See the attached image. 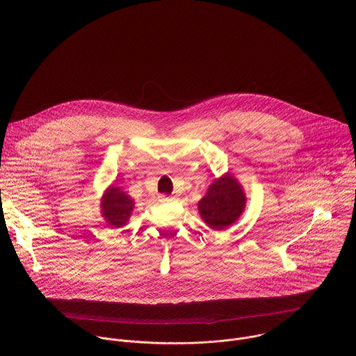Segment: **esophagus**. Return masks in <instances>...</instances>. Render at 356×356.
Returning a JSON list of instances; mask_svg holds the SVG:
<instances>
[{
    "instance_id": "obj_1",
    "label": "esophagus",
    "mask_w": 356,
    "mask_h": 356,
    "mask_svg": "<svg viewBox=\"0 0 356 356\" xmlns=\"http://www.w3.org/2000/svg\"><path fill=\"white\" fill-rule=\"evenodd\" d=\"M175 200V197L173 195H159V201L161 202H170V201H173Z\"/></svg>"
}]
</instances>
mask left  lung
Returning a JSON list of instances; mask_svg holds the SVG:
<instances>
[{"label":"left lung","mask_w":356,"mask_h":356,"mask_svg":"<svg viewBox=\"0 0 356 356\" xmlns=\"http://www.w3.org/2000/svg\"><path fill=\"white\" fill-rule=\"evenodd\" d=\"M246 194L234 175L225 173L216 179L198 201V213L214 231H222L232 225L245 211Z\"/></svg>","instance_id":"obj_1"}]
</instances>
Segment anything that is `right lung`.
Returning <instances> with one entry per match:
<instances>
[{"mask_svg":"<svg viewBox=\"0 0 356 356\" xmlns=\"http://www.w3.org/2000/svg\"><path fill=\"white\" fill-rule=\"evenodd\" d=\"M135 201L128 195L120 186L111 184L106 188L99 201L101 217L113 228H120L127 225L129 217L134 211Z\"/></svg>","mask_w":356,"mask_h":356,"instance_id":"1","label":"right lung"}]
</instances>
